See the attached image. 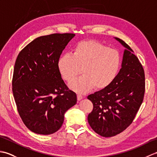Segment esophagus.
Instances as JSON below:
<instances>
[{"label":"esophagus","mask_w":157,"mask_h":157,"mask_svg":"<svg viewBox=\"0 0 157 157\" xmlns=\"http://www.w3.org/2000/svg\"><path fill=\"white\" fill-rule=\"evenodd\" d=\"M77 97H78V101H81V100L83 98V96L81 94H78V96H77Z\"/></svg>","instance_id":"34e87169"}]
</instances>
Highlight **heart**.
Listing matches in <instances>:
<instances>
[{
	"instance_id": "heart-1",
	"label": "heart",
	"mask_w": 157,
	"mask_h": 157,
	"mask_svg": "<svg viewBox=\"0 0 157 157\" xmlns=\"http://www.w3.org/2000/svg\"><path fill=\"white\" fill-rule=\"evenodd\" d=\"M121 65L119 53L96 40L78 42L72 54L63 55L58 60V69L63 79L71 82L82 73L84 75L69 84L72 90L80 94L93 88L104 90L115 80Z\"/></svg>"
}]
</instances>
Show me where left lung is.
I'll list each match as a JSON object with an SVG mask.
<instances>
[{"label": "left lung", "instance_id": "1", "mask_svg": "<svg viewBox=\"0 0 157 157\" xmlns=\"http://www.w3.org/2000/svg\"><path fill=\"white\" fill-rule=\"evenodd\" d=\"M115 38L126 48L121 68L108 88L88 96L93 104L88 116L89 124L96 133L106 138L120 134L131 124L145 92L144 71L139 59L124 41Z\"/></svg>", "mask_w": 157, "mask_h": 157}]
</instances>
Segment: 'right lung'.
<instances>
[{"label":"right lung","instance_id":"right-lung-1","mask_svg":"<svg viewBox=\"0 0 157 157\" xmlns=\"http://www.w3.org/2000/svg\"><path fill=\"white\" fill-rule=\"evenodd\" d=\"M74 34H53L34 40L17 57L13 94L23 122L32 132L48 135L61 128L64 115L77 102L58 69V60Z\"/></svg>","mask_w":157,"mask_h":157}]
</instances>
